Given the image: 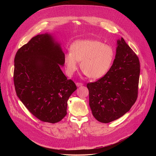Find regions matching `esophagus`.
I'll use <instances>...</instances> for the list:
<instances>
[{"label": "esophagus", "mask_w": 156, "mask_h": 156, "mask_svg": "<svg viewBox=\"0 0 156 156\" xmlns=\"http://www.w3.org/2000/svg\"><path fill=\"white\" fill-rule=\"evenodd\" d=\"M76 85L78 87V86H83V83H79V82H77L76 83Z\"/></svg>", "instance_id": "obj_1"}]
</instances>
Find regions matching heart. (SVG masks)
Wrapping results in <instances>:
<instances>
[{
  "mask_svg": "<svg viewBox=\"0 0 156 156\" xmlns=\"http://www.w3.org/2000/svg\"><path fill=\"white\" fill-rule=\"evenodd\" d=\"M70 51L64 55L66 72L69 76L77 70L80 61L84 74L91 78H100L108 71L114 58L112 48L97 40L76 41L70 46Z\"/></svg>",
  "mask_w": 156,
  "mask_h": 156,
  "instance_id": "heart-1",
  "label": "heart"
}]
</instances>
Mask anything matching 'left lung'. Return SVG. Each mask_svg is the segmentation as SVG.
Here are the masks:
<instances>
[{"mask_svg":"<svg viewBox=\"0 0 156 156\" xmlns=\"http://www.w3.org/2000/svg\"><path fill=\"white\" fill-rule=\"evenodd\" d=\"M115 58L107 73L87 84L90 106L94 118L107 123L129 110L137 99L140 63L123 38L117 41Z\"/></svg>","mask_w":156,"mask_h":156,"instance_id":"left-lung-1","label":"left lung"}]
</instances>
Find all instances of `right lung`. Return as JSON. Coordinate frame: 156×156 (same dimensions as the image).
Instances as JSON below:
<instances>
[{
  "mask_svg": "<svg viewBox=\"0 0 156 156\" xmlns=\"http://www.w3.org/2000/svg\"><path fill=\"white\" fill-rule=\"evenodd\" d=\"M64 54L48 33L38 34L15 57L13 82L17 96L37 119L55 123L66 115L67 101L76 90L60 69Z\"/></svg>",
  "mask_w": 156,
  "mask_h": 156,
  "instance_id": "add662e5",
  "label": "right lung"
}]
</instances>
